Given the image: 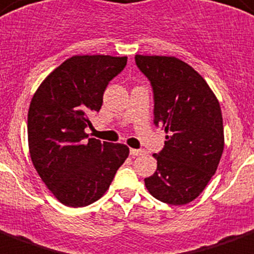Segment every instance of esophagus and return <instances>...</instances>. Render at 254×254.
Returning a JSON list of instances; mask_svg holds the SVG:
<instances>
[{
	"label": "esophagus",
	"instance_id": "obj_1",
	"mask_svg": "<svg viewBox=\"0 0 254 254\" xmlns=\"http://www.w3.org/2000/svg\"><path fill=\"white\" fill-rule=\"evenodd\" d=\"M142 154H145L143 150H137V148H130V155L131 156H138L142 155Z\"/></svg>",
	"mask_w": 254,
	"mask_h": 254
}]
</instances>
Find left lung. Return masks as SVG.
<instances>
[{"label": "left lung", "mask_w": 254, "mask_h": 254, "mask_svg": "<svg viewBox=\"0 0 254 254\" xmlns=\"http://www.w3.org/2000/svg\"><path fill=\"white\" fill-rule=\"evenodd\" d=\"M154 90V124L166 131L154 154L155 174L145 179L150 194L180 206L201 194L219 166L224 148L218 99L201 74L172 56H135Z\"/></svg>", "instance_id": "1"}]
</instances>
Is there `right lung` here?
Returning a JSON list of instances; mask_svg holds the SVG:
<instances>
[{
	"instance_id": "add662e5",
	"label": "right lung",
	"mask_w": 254,
	"mask_h": 254,
	"mask_svg": "<svg viewBox=\"0 0 254 254\" xmlns=\"http://www.w3.org/2000/svg\"><path fill=\"white\" fill-rule=\"evenodd\" d=\"M127 56H73L45 78L28 109V150L39 176L63 205L83 207L104 195L129 156L123 143L87 138L109 80Z\"/></svg>"
}]
</instances>
